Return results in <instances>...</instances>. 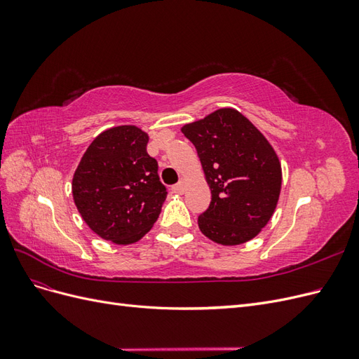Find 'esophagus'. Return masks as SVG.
Returning a JSON list of instances; mask_svg holds the SVG:
<instances>
[{
	"mask_svg": "<svg viewBox=\"0 0 359 359\" xmlns=\"http://www.w3.org/2000/svg\"><path fill=\"white\" fill-rule=\"evenodd\" d=\"M172 191L173 193H178V194H182L184 193V181L181 180L178 184H175V186H172Z\"/></svg>",
	"mask_w": 359,
	"mask_h": 359,
	"instance_id": "obj_1",
	"label": "esophagus"
}]
</instances>
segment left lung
I'll use <instances>...</instances> for the list:
<instances>
[{
  "label": "left lung",
  "mask_w": 359,
  "mask_h": 359,
  "mask_svg": "<svg viewBox=\"0 0 359 359\" xmlns=\"http://www.w3.org/2000/svg\"><path fill=\"white\" fill-rule=\"evenodd\" d=\"M198 151L211 203L198 224L223 245L255 238L273 215L281 189V166L265 136L235 109H219L182 127Z\"/></svg>",
  "instance_id": "8db88e82"
}]
</instances>
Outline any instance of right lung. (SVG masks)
<instances>
[{"label": "right lung", "instance_id": "1", "mask_svg": "<svg viewBox=\"0 0 359 359\" xmlns=\"http://www.w3.org/2000/svg\"><path fill=\"white\" fill-rule=\"evenodd\" d=\"M147 144L148 135L135 126L109 128L93 140L74 172V203L106 241L136 243L158 219L168 190Z\"/></svg>", "mask_w": 359, "mask_h": 359}]
</instances>
